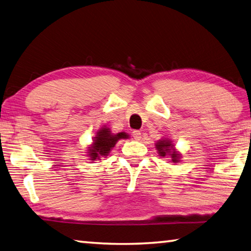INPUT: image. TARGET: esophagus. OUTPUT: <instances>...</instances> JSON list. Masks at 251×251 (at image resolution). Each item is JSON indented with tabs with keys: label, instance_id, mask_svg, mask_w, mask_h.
<instances>
[{
	"label": "esophagus",
	"instance_id": "esophagus-1",
	"mask_svg": "<svg viewBox=\"0 0 251 251\" xmlns=\"http://www.w3.org/2000/svg\"><path fill=\"white\" fill-rule=\"evenodd\" d=\"M132 137H134V139H136V140H140L141 131L140 130H134V131H132Z\"/></svg>",
	"mask_w": 251,
	"mask_h": 251
}]
</instances>
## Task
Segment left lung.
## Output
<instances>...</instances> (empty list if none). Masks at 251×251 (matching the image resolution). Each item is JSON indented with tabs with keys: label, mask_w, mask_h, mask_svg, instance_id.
Instances as JSON below:
<instances>
[{
	"label": "left lung",
	"mask_w": 251,
	"mask_h": 251,
	"mask_svg": "<svg viewBox=\"0 0 251 251\" xmlns=\"http://www.w3.org/2000/svg\"><path fill=\"white\" fill-rule=\"evenodd\" d=\"M156 149L159 151V154L161 156H165L170 154L171 159L173 162H177L179 159V154L173 149V145L171 144L170 140H160L156 144Z\"/></svg>",
	"instance_id": "left-lung-1"
}]
</instances>
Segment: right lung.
I'll return each mask as SVG.
<instances>
[{
    "label": "right lung",
    "instance_id": "1",
    "mask_svg": "<svg viewBox=\"0 0 251 251\" xmlns=\"http://www.w3.org/2000/svg\"><path fill=\"white\" fill-rule=\"evenodd\" d=\"M125 132H120V134L113 135L109 128H103L97 132L96 137H93V144L91 148H89V156L90 160L95 161L99 159L101 156H106L110 153L111 149L115 146L117 141L122 138H127Z\"/></svg>",
    "mask_w": 251,
    "mask_h": 251
}]
</instances>
